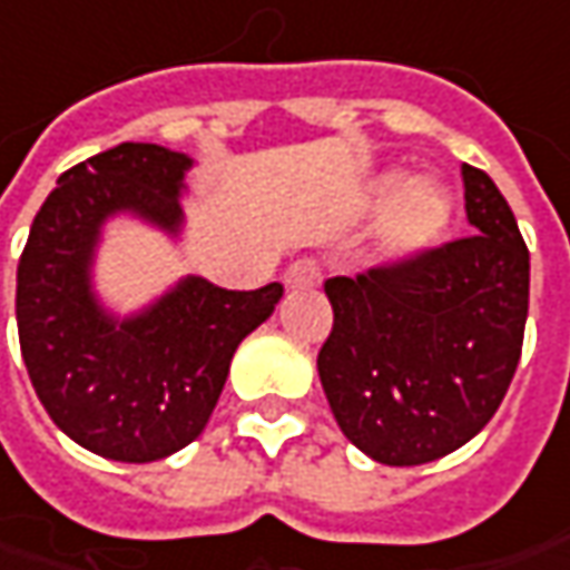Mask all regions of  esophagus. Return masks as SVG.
Instances as JSON below:
<instances>
[{
	"instance_id": "34e87169",
	"label": "esophagus",
	"mask_w": 570,
	"mask_h": 570,
	"mask_svg": "<svg viewBox=\"0 0 570 570\" xmlns=\"http://www.w3.org/2000/svg\"><path fill=\"white\" fill-rule=\"evenodd\" d=\"M318 281H322V271H318V264L309 258L293 261L284 271L286 289H309V286H318Z\"/></svg>"
}]
</instances>
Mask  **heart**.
<instances>
[{"label": "heart", "mask_w": 570, "mask_h": 570, "mask_svg": "<svg viewBox=\"0 0 570 570\" xmlns=\"http://www.w3.org/2000/svg\"><path fill=\"white\" fill-rule=\"evenodd\" d=\"M373 204L380 207L376 242L389 261H409L436 248L456 216L450 187L433 178H409L392 168L373 181Z\"/></svg>", "instance_id": "1"}]
</instances>
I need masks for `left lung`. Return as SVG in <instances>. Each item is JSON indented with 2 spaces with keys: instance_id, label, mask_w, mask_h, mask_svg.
Segmentation results:
<instances>
[{
  "instance_id": "left-lung-1",
  "label": "left lung",
  "mask_w": 570,
  "mask_h": 570,
  "mask_svg": "<svg viewBox=\"0 0 570 570\" xmlns=\"http://www.w3.org/2000/svg\"><path fill=\"white\" fill-rule=\"evenodd\" d=\"M475 236L357 277H332L318 380L334 421L383 465L469 443L508 395L530 312V252L504 194L462 165Z\"/></svg>"
}]
</instances>
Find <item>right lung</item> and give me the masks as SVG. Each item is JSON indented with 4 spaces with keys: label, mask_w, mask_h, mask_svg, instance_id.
Wrapping results in <instances>:
<instances>
[{
    "label": "right lung",
    "mask_w": 570,
    "mask_h": 570,
    "mask_svg": "<svg viewBox=\"0 0 570 570\" xmlns=\"http://www.w3.org/2000/svg\"><path fill=\"white\" fill-rule=\"evenodd\" d=\"M190 168V156L156 142L72 165L18 261V341L40 405L69 440L114 462H156L197 440L242 337L284 296L281 284L223 289L187 274L130 315L98 299L91 267L108 219L134 216L178 238Z\"/></svg>",
    "instance_id": "obj_1"
}]
</instances>
